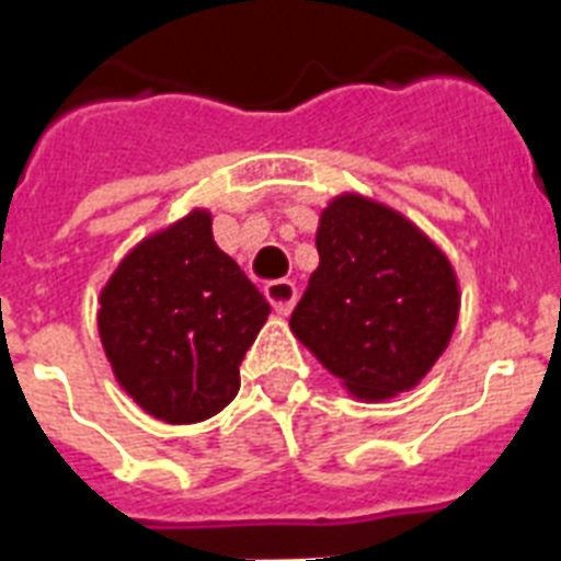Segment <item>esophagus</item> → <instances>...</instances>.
Instances as JSON below:
<instances>
[{
    "label": "esophagus",
    "mask_w": 561,
    "mask_h": 561,
    "mask_svg": "<svg viewBox=\"0 0 561 561\" xmlns=\"http://www.w3.org/2000/svg\"><path fill=\"white\" fill-rule=\"evenodd\" d=\"M265 296H267V302L273 305V311L282 313V317H288V313L294 311L299 290H296V285L290 279H276V282H267Z\"/></svg>",
    "instance_id": "1"
}]
</instances>
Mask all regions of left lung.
<instances>
[{"label": "left lung", "mask_w": 561, "mask_h": 561, "mask_svg": "<svg viewBox=\"0 0 561 561\" xmlns=\"http://www.w3.org/2000/svg\"><path fill=\"white\" fill-rule=\"evenodd\" d=\"M320 267L290 331L359 400H389L430 375L453 340L461 290L444 250L403 213L336 195L317 227Z\"/></svg>", "instance_id": "8db88e82"}]
</instances>
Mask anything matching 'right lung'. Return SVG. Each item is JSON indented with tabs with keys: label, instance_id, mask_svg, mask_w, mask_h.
I'll list each match as a JSON object with an SVG mask.
<instances>
[{
	"label": "right lung",
	"instance_id": "obj_1",
	"mask_svg": "<svg viewBox=\"0 0 561 561\" xmlns=\"http://www.w3.org/2000/svg\"><path fill=\"white\" fill-rule=\"evenodd\" d=\"M271 305L195 207L135 244L100 290L98 331L121 389L163 423H198L236 398Z\"/></svg>",
	"mask_w": 561,
	"mask_h": 561
}]
</instances>
